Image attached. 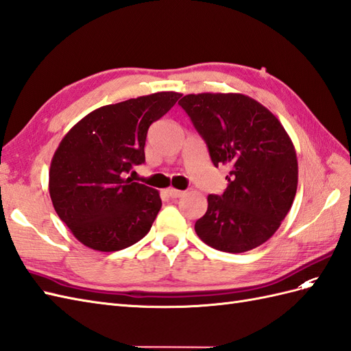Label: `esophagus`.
I'll use <instances>...</instances> for the list:
<instances>
[{
	"mask_svg": "<svg viewBox=\"0 0 351 351\" xmlns=\"http://www.w3.org/2000/svg\"><path fill=\"white\" fill-rule=\"evenodd\" d=\"M167 194L172 197V199H179V197H182L185 194V191H181V190H175V188H169L167 190Z\"/></svg>",
	"mask_w": 351,
	"mask_h": 351,
	"instance_id": "34e87169",
	"label": "esophagus"
}]
</instances>
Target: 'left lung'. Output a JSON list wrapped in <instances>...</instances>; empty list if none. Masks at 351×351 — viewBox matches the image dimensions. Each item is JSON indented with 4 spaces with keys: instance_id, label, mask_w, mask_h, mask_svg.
<instances>
[{
    "instance_id": "1",
    "label": "left lung",
    "mask_w": 351,
    "mask_h": 351,
    "mask_svg": "<svg viewBox=\"0 0 351 351\" xmlns=\"http://www.w3.org/2000/svg\"><path fill=\"white\" fill-rule=\"evenodd\" d=\"M215 167L230 166L222 195H208L195 222L206 245L230 254L261 246L291 210L298 186L295 147L277 117L241 93L186 95L178 102Z\"/></svg>"
}]
</instances>
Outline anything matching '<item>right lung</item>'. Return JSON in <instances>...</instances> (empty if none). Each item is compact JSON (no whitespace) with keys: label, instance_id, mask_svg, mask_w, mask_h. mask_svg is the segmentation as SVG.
<instances>
[{"label":"right lung","instance_id":"add662e5","mask_svg":"<svg viewBox=\"0 0 351 351\" xmlns=\"http://www.w3.org/2000/svg\"><path fill=\"white\" fill-rule=\"evenodd\" d=\"M181 96L158 92L101 106L60 141L49 172L50 199L84 246L115 252L148 234L161 208L160 194L125 173L145 163L149 125Z\"/></svg>","mask_w":351,"mask_h":351}]
</instances>
